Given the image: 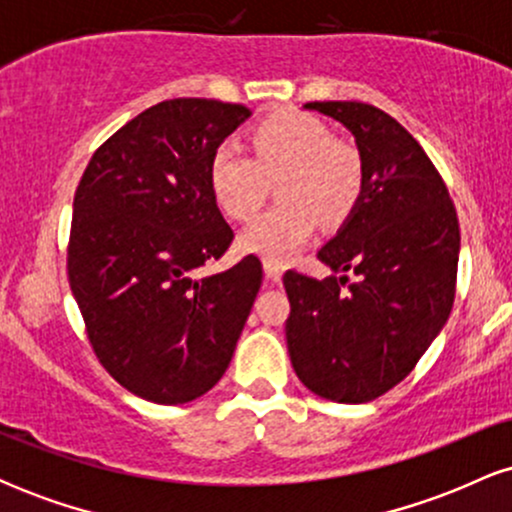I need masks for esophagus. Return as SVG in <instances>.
Here are the masks:
<instances>
[{"label":"esophagus","mask_w":512,"mask_h":512,"mask_svg":"<svg viewBox=\"0 0 512 512\" xmlns=\"http://www.w3.org/2000/svg\"><path fill=\"white\" fill-rule=\"evenodd\" d=\"M264 274H267L269 281H279L281 274H284V267L276 262H264Z\"/></svg>","instance_id":"1"}]
</instances>
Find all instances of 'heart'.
Instances as JSON below:
<instances>
[{"mask_svg":"<svg viewBox=\"0 0 512 512\" xmlns=\"http://www.w3.org/2000/svg\"><path fill=\"white\" fill-rule=\"evenodd\" d=\"M276 182L279 207L257 216L240 236V248L264 262L284 264L315 236L320 219L339 226L363 195L361 151L301 110H279L250 132V156L238 144L216 146L209 158V187L228 219L248 221Z\"/></svg>","mask_w":512,"mask_h":512,"instance_id":"b5f03b06","label":"heart"}]
</instances>
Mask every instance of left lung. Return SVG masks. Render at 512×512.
Instances as JSON below:
<instances>
[{
  "mask_svg": "<svg viewBox=\"0 0 512 512\" xmlns=\"http://www.w3.org/2000/svg\"><path fill=\"white\" fill-rule=\"evenodd\" d=\"M305 108L354 134L366 182L354 214L317 252L342 276L284 274L291 303L286 344L310 392L361 404L402 383L448 322L460 223L436 166L395 117L358 101Z\"/></svg>",
  "mask_w": 512,
  "mask_h": 512,
  "instance_id": "1",
  "label": "left lung"
}]
</instances>
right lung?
I'll use <instances>...</instances> for the list:
<instances>
[{"label": "right lung", "instance_id": "obj_1", "mask_svg": "<svg viewBox=\"0 0 512 512\" xmlns=\"http://www.w3.org/2000/svg\"><path fill=\"white\" fill-rule=\"evenodd\" d=\"M250 110L207 98L151 105L98 146L74 195L69 286L101 366L132 395L185 404L221 380L262 286L231 248L209 158Z\"/></svg>", "mask_w": 512, "mask_h": 512}]
</instances>
